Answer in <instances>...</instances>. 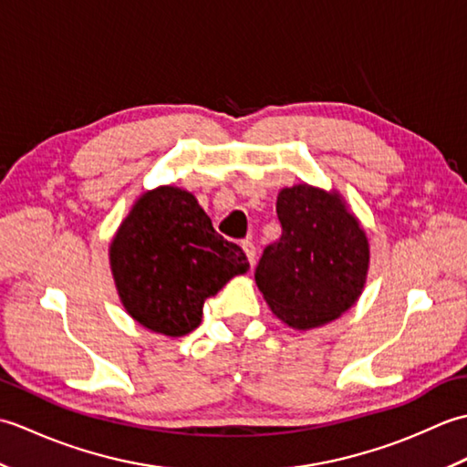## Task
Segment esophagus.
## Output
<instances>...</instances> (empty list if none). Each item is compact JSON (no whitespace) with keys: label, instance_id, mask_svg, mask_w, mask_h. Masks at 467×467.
I'll use <instances>...</instances> for the list:
<instances>
[{"label":"esophagus","instance_id":"obj_1","mask_svg":"<svg viewBox=\"0 0 467 467\" xmlns=\"http://www.w3.org/2000/svg\"><path fill=\"white\" fill-rule=\"evenodd\" d=\"M241 246H243V251H244V254H246V259H249V263H251V266L254 265V244H253V241H243L241 243Z\"/></svg>","mask_w":467,"mask_h":467}]
</instances>
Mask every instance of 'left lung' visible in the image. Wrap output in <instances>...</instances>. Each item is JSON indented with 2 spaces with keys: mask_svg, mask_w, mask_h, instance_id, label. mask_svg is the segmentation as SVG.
<instances>
[{
  "mask_svg": "<svg viewBox=\"0 0 467 467\" xmlns=\"http://www.w3.org/2000/svg\"><path fill=\"white\" fill-rule=\"evenodd\" d=\"M283 234L265 249L254 281L269 309L296 331L323 327L359 299L369 241L339 191L306 182L276 196Z\"/></svg>",
  "mask_w": 467,
  "mask_h": 467,
  "instance_id": "obj_1",
  "label": "left lung"
}]
</instances>
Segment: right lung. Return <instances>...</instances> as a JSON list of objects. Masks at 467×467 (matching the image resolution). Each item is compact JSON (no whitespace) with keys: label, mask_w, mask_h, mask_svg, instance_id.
<instances>
[{"label":"right lung","mask_w":467,"mask_h":467,"mask_svg":"<svg viewBox=\"0 0 467 467\" xmlns=\"http://www.w3.org/2000/svg\"><path fill=\"white\" fill-rule=\"evenodd\" d=\"M108 256L126 313L166 337L196 329L208 296L249 271L241 246L214 231L196 196L168 184L136 198Z\"/></svg>","instance_id":"add662e5"}]
</instances>
